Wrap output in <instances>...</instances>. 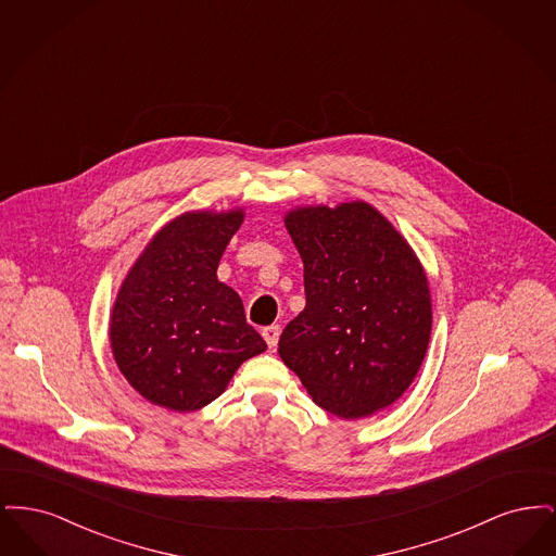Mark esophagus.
I'll list each match as a JSON object with an SVG mask.
<instances>
[{
  "mask_svg": "<svg viewBox=\"0 0 556 556\" xmlns=\"http://www.w3.org/2000/svg\"><path fill=\"white\" fill-rule=\"evenodd\" d=\"M279 333H281V327L279 325H268L263 329V338H265L268 348H275L279 342Z\"/></svg>",
  "mask_w": 556,
  "mask_h": 556,
  "instance_id": "1",
  "label": "esophagus"
}]
</instances>
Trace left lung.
Wrapping results in <instances>:
<instances>
[{"label":"left lung","instance_id":"1","mask_svg":"<svg viewBox=\"0 0 556 556\" xmlns=\"http://www.w3.org/2000/svg\"><path fill=\"white\" fill-rule=\"evenodd\" d=\"M286 227L304 263L306 308L283 329L279 356L331 415L390 406L421 369L431 333L417 256L365 202L300 208Z\"/></svg>","mask_w":556,"mask_h":556}]
</instances>
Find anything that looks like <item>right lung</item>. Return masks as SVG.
I'll use <instances>...</instances> for the list:
<instances>
[{"instance_id": "1", "label": "right lung", "mask_w": 556, "mask_h": 556, "mask_svg": "<svg viewBox=\"0 0 556 556\" xmlns=\"http://www.w3.org/2000/svg\"><path fill=\"white\" fill-rule=\"evenodd\" d=\"M241 211L189 212L143 250L118 291L110 342L121 372L154 404L191 413L220 396L266 342L236 291L216 279Z\"/></svg>"}]
</instances>
